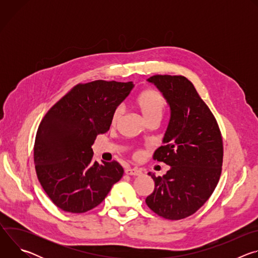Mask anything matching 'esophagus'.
I'll return each instance as SVG.
<instances>
[{"mask_svg": "<svg viewBox=\"0 0 258 258\" xmlns=\"http://www.w3.org/2000/svg\"><path fill=\"white\" fill-rule=\"evenodd\" d=\"M125 174L127 175H134V176H137V175H141L142 174V171L138 168H132V167H128L124 170Z\"/></svg>", "mask_w": 258, "mask_h": 258, "instance_id": "34e87169", "label": "esophagus"}]
</instances>
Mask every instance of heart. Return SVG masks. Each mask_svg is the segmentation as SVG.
Masks as SVG:
<instances>
[{
    "mask_svg": "<svg viewBox=\"0 0 258 258\" xmlns=\"http://www.w3.org/2000/svg\"><path fill=\"white\" fill-rule=\"evenodd\" d=\"M136 105L146 121L154 118L161 119L165 108V101L162 95L155 90H146L140 93L136 99ZM123 113V108L118 106L112 114L111 124L116 125Z\"/></svg>",
    "mask_w": 258,
    "mask_h": 258,
    "instance_id": "obj_1",
    "label": "heart"
}]
</instances>
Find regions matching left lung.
Wrapping results in <instances>:
<instances>
[{"label":"left lung","instance_id":"8db88e82","mask_svg":"<svg viewBox=\"0 0 258 258\" xmlns=\"http://www.w3.org/2000/svg\"><path fill=\"white\" fill-rule=\"evenodd\" d=\"M147 82L169 106L163 146L153 158L170 168L162 176L148 172L155 188L146 204L159 216L177 220L195 213L213 193L222 172L223 139L210 109L188 79L154 76Z\"/></svg>","mask_w":258,"mask_h":258}]
</instances>
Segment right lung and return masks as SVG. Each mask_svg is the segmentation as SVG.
<instances>
[{"label": "right lung", "mask_w": 258, "mask_h": 258, "mask_svg": "<svg viewBox=\"0 0 258 258\" xmlns=\"http://www.w3.org/2000/svg\"><path fill=\"white\" fill-rule=\"evenodd\" d=\"M133 82L80 84L45 115L34 142L35 171L53 203L71 213L98 206L123 174L116 162L93 160L96 137L111 125L114 110L130 95Z\"/></svg>", "instance_id": "obj_1"}]
</instances>
